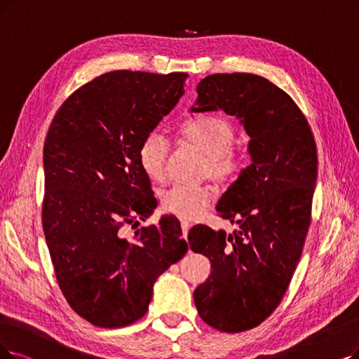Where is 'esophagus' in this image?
<instances>
[{
  "label": "esophagus",
  "mask_w": 359,
  "mask_h": 359,
  "mask_svg": "<svg viewBox=\"0 0 359 359\" xmlns=\"http://www.w3.org/2000/svg\"><path fill=\"white\" fill-rule=\"evenodd\" d=\"M181 228H182V236L187 238V236H189V229H190V222L189 221H185V219H182L181 221Z\"/></svg>",
  "instance_id": "34e87169"
}]
</instances>
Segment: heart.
I'll return each mask as SVG.
<instances>
[{
	"mask_svg": "<svg viewBox=\"0 0 359 359\" xmlns=\"http://www.w3.org/2000/svg\"><path fill=\"white\" fill-rule=\"evenodd\" d=\"M181 138L205 154L202 177L215 182H225L231 178L240 159L233 149L236 133L233 126L224 121H197L181 126ZM169 142L159 133H151L138 150V162L142 172L153 182L166 180ZM213 198L208 185H172L162 193L161 205L168 213L180 218H196L206 209Z\"/></svg>",
	"mask_w": 359,
	"mask_h": 359,
	"instance_id": "1",
	"label": "heart"
}]
</instances>
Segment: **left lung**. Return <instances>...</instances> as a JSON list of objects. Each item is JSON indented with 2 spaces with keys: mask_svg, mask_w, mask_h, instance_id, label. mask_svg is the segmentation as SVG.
Masks as SVG:
<instances>
[{
  "mask_svg": "<svg viewBox=\"0 0 359 359\" xmlns=\"http://www.w3.org/2000/svg\"><path fill=\"white\" fill-rule=\"evenodd\" d=\"M197 94L193 114L222 110L250 137L252 163L217 205L238 231L196 225L189 233L190 249L212 265L194 290L200 318L219 332L240 333L265 321L289 287L311 224L317 146L290 95L262 76L209 75Z\"/></svg>",
  "mask_w": 359,
  "mask_h": 359,
  "instance_id": "left-lung-1",
  "label": "left lung"
}]
</instances>
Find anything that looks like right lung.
<instances>
[{"instance_id":"add662e5","label":"right lung","mask_w":359,"mask_h":359,"mask_svg":"<svg viewBox=\"0 0 359 359\" xmlns=\"http://www.w3.org/2000/svg\"><path fill=\"white\" fill-rule=\"evenodd\" d=\"M185 79L109 72L72 94L48 130L42 228L67 304L97 327L144 317L153 284L189 250L172 215L137 229L133 241L122 237L123 225L157 206L138 150L180 102Z\"/></svg>"}]
</instances>
